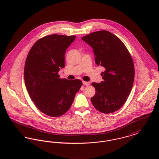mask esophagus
Returning <instances> with one entry per match:
<instances>
[{
	"label": "esophagus",
	"mask_w": 159,
	"mask_h": 159,
	"mask_svg": "<svg viewBox=\"0 0 159 159\" xmlns=\"http://www.w3.org/2000/svg\"><path fill=\"white\" fill-rule=\"evenodd\" d=\"M83 84L84 85L88 86L89 85V82H85V81H84L83 82Z\"/></svg>",
	"instance_id": "obj_1"
}]
</instances>
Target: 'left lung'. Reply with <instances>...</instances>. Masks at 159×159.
<instances>
[{"instance_id": "1", "label": "left lung", "mask_w": 159, "mask_h": 159, "mask_svg": "<svg viewBox=\"0 0 159 159\" xmlns=\"http://www.w3.org/2000/svg\"><path fill=\"white\" fill-rule=\"evenodd\" d=\"M82 39L93 49L96 63L105 68L103 82L92 83L96 94L91 98L98 111L109 114L119 110L127 100L134 80L132 57L122 41L106 30L92 33Z\"/></svg>"}]
</instances>
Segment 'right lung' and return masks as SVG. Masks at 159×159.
<instances>
[{
	"mask_svg": "<svg viewBox=\"0 0 159 159\" xmlns=\"http://www.w3.org/2000/svg\"><path fill=\"white\" fill-rule=\"evenodd\" d=\"M75 36L51 34L33 45L27 56L24 68L25 86L37 108L51 117H59L70 108L82 82L79 79H61L65 67L66 49Z\"/></svg>",
	"mask_w": 159,
	"mask_h": 159,
	"instance_id": "1",
	"label": "right lung"
}]
</instances>
